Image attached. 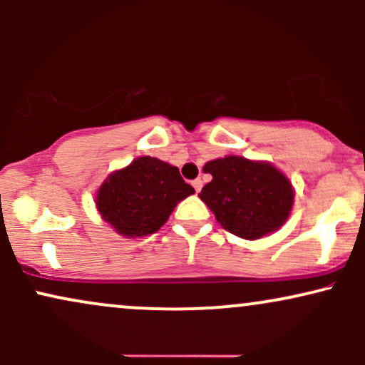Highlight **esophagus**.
Here are the masks:
<instances>
[{
  "label": "esophagus",
  "instance_id": "esophagus-1",
  "mask_svg": "<svg viewBox=\"0 0 365 365\" xmlns=\"http://www.w3.org/2000/svg\"><path fill=\"white\" fill-rule=\"evenodd\" d=\"M192 187H194L197 194H199V192H200V188H202V180H200V178L194 180V182H192Z\"/></svg>",
  "mask_w": 365,
  "mask_h": 365
}]
</instances>
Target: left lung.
Returning a JSON list of instances; mask_svg holds the SVG:
<instances>
[{
	"label": "left lung",
	"instance_id": "8db88e82",
	"mask_svg": "<svg viewBox=\"0 0 365 365\" xmlns=\"http://www.w3.org/2000/svg\"><path fill=\"white\" fill-rule=\"evenodd\" d=\"M204 171L212 180L199 197L226 232L259 240L278 232L290 217L295 188L273 163L225 156L207 161Z\"/></svg>",
	"mask_w": 365,
	"mask_h": 365
}]
</instances>
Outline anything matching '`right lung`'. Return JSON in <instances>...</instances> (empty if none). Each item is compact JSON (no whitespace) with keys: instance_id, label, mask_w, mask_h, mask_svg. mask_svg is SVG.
<instances>
[{"instance_id":"add662e5","label":"right lung","mask_w":365,"mask_h":365,"mask_svg":"<svg viewBox=\"0 0 365 365\" xmlns=\"http://www.w3.org/2000/svg\"><path fill=\"white\" fill-rule=\"evenodd\" d=\"M192 194L194 187L180 177L177 166L140 156L108 175L96 192V209L118 235L139 238L156 233Z\"/></svg>"}]
</instances>
